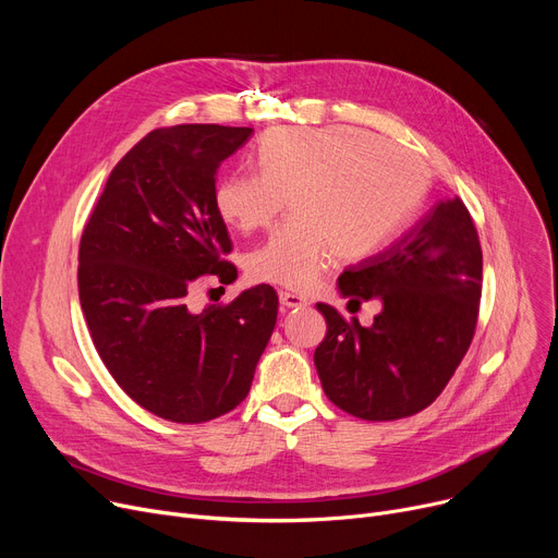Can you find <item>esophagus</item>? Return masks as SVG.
Instances as JSON below:
<instances>
[{
  "label": "esophagus",
  "mask_w": 558,
  "mask_h": 558,
  "mask_svg": "<svg viewBox=\"0 0 558 558\" xmlns=\"http://www.w3.org/2000/svg\"><path fill=\"white\" fill-rule=\"evenodd\" d=\"M278 299H280V305L284 310H299V307H307L310 305L307 299H303L299 294H291V291H280Z\"/></svg>",
  "instance_id": "34e87169"
}]
</instances>
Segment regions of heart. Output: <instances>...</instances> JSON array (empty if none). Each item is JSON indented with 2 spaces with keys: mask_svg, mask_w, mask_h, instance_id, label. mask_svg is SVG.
Returning <instances> with one entry per match:
<instances>
[{
  "mask_svg": "<svg viewBox=\"0 0 558 558\" xmlns=\"http://www.w3.org/2000/svg\"><path fill=\"white\" fill-rule=\"evenodd\" d=\"M255 160L259 173L232 171L217 183L215 208L230 228L253 232L289 201L291 221L248 253L246 271L294 291L316 287L337 255H368L425 192L412 151L357 129H274Z\"/></svg>",
  "mask_w": 558,
  "mask_h": 558,
  "instance_id": "obj_1",
  "label": "heart"
}]
</instances>
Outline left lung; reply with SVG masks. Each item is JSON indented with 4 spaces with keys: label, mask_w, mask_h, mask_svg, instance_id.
I'll return each mask as SVG.
<instances>
[{
    "label": "left lung",
    "mask_w": 558,
    "mask_h": 558,
    "mask_svg": "<svg viewBox=\"0 0 558 558\" xmlns=\"http://www.w3.org/2000/svg\"><path fill=\"white\" fill-rule=\"evenodd\" d=\"M350 303H383L364 328L318 303L328 335L314 350L326 396L364 421L414 416L446 389L473 341L482 296V246L461 198L434 208L385 251L345 269Z\"/></svg>",
    "instance_id": "8db88e82"
}]
</instances>
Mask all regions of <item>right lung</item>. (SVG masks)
<instances>
[{
  "mask_svg": "<svg viewBox=\"0 0 558 558\" xmlns=\"http://www.w3.org/2000/svg\"><path fill=\"white\" fill-rule=\"evenodd\" d=\"M253 129L151 131L114 165L78 248V299L97 353L140 407L171 423L228 414L251 391L278 316L269 284L190 310L201 276L230 284L217 171Z\"/></svg>",
  "mask_w": 558,
  "mask_h": 558,
  "instance_id": "1",
  "label": "right lung"
}]
</instances>
